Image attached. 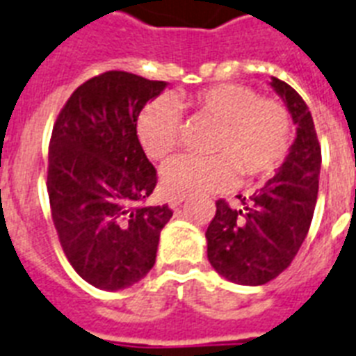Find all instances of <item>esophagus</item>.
I'll use <instances>...</instances> for the list:
<instances>
[{
    "label": "esophagus",
    "instance_id": "obj_1",
    "mask_svg": "<svg viewBox=\"0 0 356 356\" xmlns=\"http://www.w3.org/2000/svg\"><path fill=\"white\" fill-rule=\"evenodd\" d=\"M186 200V196H170L169 198V204H170V207H172V209H176V207L178 206H181V202Z\"/></svg>",
    "mask_w": 356,
    "mask_h": 356
}]
</instances>
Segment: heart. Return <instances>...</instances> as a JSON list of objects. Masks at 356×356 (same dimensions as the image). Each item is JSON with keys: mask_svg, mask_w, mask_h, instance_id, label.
Segmentation results:
<instances>
[{"mask_svg": "<svg viewBox=\"0 0 356 356\" xmlns=\"http://www.w3.org/2000/svg\"><path fill=\"white\" fill-rule=\"evenodd\" d=\"M215 123L213 156H178L161 169V184L172 196L222 191L241 172L246 180L274 175L291 149V118L274 99H259L252 88L215 84L189 97L149 102L138 118V138L149 158L163 160L175 150L180 132V110Z\"/></svg>", "mask_w": 356, "mask_h": 356, "instance_id": "1", "label": "heart"}]
</instances>
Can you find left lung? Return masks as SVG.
<instances>
[{
	"instance_id": "1",
	"label": "left lung",
	"mask_w": 356,
	"mask_h": 356,
	"mask_svg": "<svg viewBox=\"0 0 356 356\" xmlns=\"http://www.w3.org/2000/svg\"><path fill=\"white\" fill-rule=\"evenodd\" d=\"M296 124V139L274 178L241 206L217 202L207 227V259L218 274L237 285L268 283L291 266L305 241L318 198L322 149L309 106L294 88L272 76Z\"/></svg>"
}]
</instances>
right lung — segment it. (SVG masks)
<instances>
[{"instance_id": "right-lung-1", "label": "right lung", "mask_w": 356, "mask_h": 356, "mask_svg": "<svg viewBox=\"0 0 356 356\" xmlns=\"http://www.w3.org/2000/svg\"><path fill=\"white\" fill-rule=\"evenodd\" d=\"M167 86L106 71L76 88L53 127L51 217L75 272L101 291L129 289L156 263L169 206H143L158 176L138 138L143 106Z\"/></svg>"}]
</instances>
